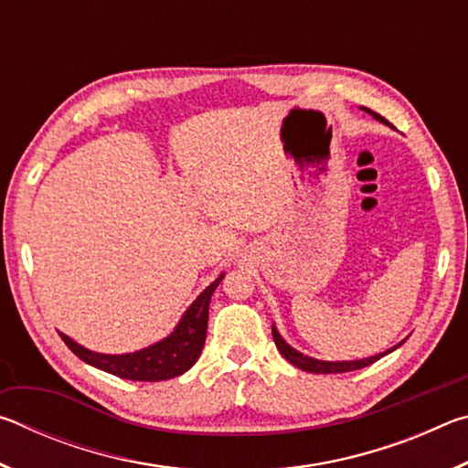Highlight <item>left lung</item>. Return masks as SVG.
Masks as SVG:
<instances>
[{"label":"left lung","instance_id":"left-lung-1","mask_svg":"<svg viewBox=\"0 0 468 468\" xmlns=\"http://www.w3.org/2000/svg\"><path fill=\"white\" fill-rule=\"evenodd\" d=\"M363 109H366V107H363ZM366 111H367L369 115H374L378 122L390 125V123H388V122L384 120L382 115H378L376 111H371V109H366ZM272 338H274L276 348H279L284 359H287L289 363H292V366L299 367V369L310 371V374H345V371H353V369L367 367V366H371V363H376L378 359H382L384 355L392 353L394 348H399L402 343H405V340H402L400 345H396V346H392V348H388V351L379 353V355H374V357H367V359H357V361H320V359L307 357V355L299 353V351H295V348H292V346H289L287 343H284L282 336L279 335V330H276L274 326H272Z\"/></svg>","mask_w":468,"mask_h":468}]
</instances>
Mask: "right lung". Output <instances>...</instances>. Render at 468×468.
<instances>
[{"instance_id": "right-lung-1", "label": "right lung", "mask_w": 468, "mask_h": 468, "mask_svg": "<svg viewBox=\"0 0 468 468\" xmlns=\"http://www.w3.org/2000/svg\"><path fill=\"white\" fill-rule=\"evenodd\" d=\"M223 276L225 274H220L215 282H210L197 295L194 303L187 307L184 318L179 320L177 328L167 338L142 348V351L125 355H102L89 351V348L78 345L76 340L61 335V332L59 336L76 357L117 378L133 379V382H161V379L177 378L186 374L200 357L206 340V328H208L210 297L218 287V282L223 281Z\"/></svg>"}]
</instances>
